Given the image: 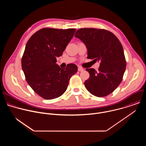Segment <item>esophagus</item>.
Returning a JSON list of instances; mask_svg holds the SVG:
<instances>
[{"mask_svg": "<svg viewBox=\"0 0 146 146\" xmlns=\"http://www.w3.org/2000/svg\"><path fill=\"white\" fill-rule=\"evenodd\" d=\"M78 70L79 72H82L83 70H84V69L82 68H81V67H78Z\"/></svg>", "mask_w": 146, "mask_h": 146, "instance_id": "esophagus-1", "label": "esophagus"}]
</instances>
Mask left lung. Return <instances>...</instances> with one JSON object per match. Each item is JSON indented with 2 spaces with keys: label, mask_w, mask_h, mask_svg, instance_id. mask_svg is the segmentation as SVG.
<instances>
[{
  "label": "left lung",
  "mask_w": 146,
  "mask_h": 146,
  "mask_svg": "<svg viewBox=\"0 0 146 146\" xmlns=\"http://www.w3.org/2000/svg\"><path fill=\"white\" fill-rule=\"evenodd\" d=\"M87 48L88 59L100 61L98 71L86 69L90 77L84 82L87 90L97 97L113 92L122 81L126 69L123 47L111 32L96 28H80L75 33Z\"/></svg>",
  "instance_id": "8db88e82"
}]
</instances>
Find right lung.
Masks as SVG:
<instances>
[{"instance_id": "right-lung-1", "label": "right lung", "mask_w": 146, "mask_h": 146, "mask_svg": "<svg viewBox=\"0 0 146 146\" xmlns=\"http://www.w3.org/2000/svg\"><path fill=\"white\" fill-rule=\"evenodd\" d=\"M75 29L43 28L29 39L22 57L26 80L32 90L47 100L59 97L66 90L77 66L70 64L65 69L56 64L74 36Z\"/></svg>"}]
</instances>
